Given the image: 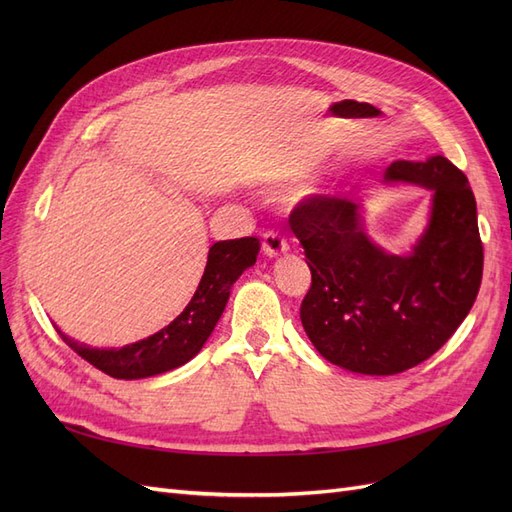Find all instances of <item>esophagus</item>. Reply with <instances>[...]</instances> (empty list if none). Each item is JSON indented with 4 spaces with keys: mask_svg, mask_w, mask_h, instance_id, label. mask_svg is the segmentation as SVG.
Returning <instances> with one entry per match:
<instances>
[{
    "mask_svg": "<svg viewBox=\"0 0 512 512\" xmlns=\"http://www.w3.org/2000/svg\"><path fill=\"white\" fill-rule=\"evenodd\" d=\"M262 252H265L269 258L280 256L288 252V241L277 230H267L265 235H262Z\"/></svg>",
    "mask_w": 512,
    "mask_h": 512,
    "instance_id": "obj_1",
    "label": "esophagus"
}]
</instances>
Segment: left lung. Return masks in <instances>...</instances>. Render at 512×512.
Here are the masks:
<instances>
[{
  "instance_id": "obj_1",
  "label": "left lung",
  "mask_w": 512,
  "mask_h": 512,
  "mask_svg": "<svg viewBox=\"0 0 512 512\" xmlns=\"http://www.w3.org/2000/svg\"><path fill=\"white\" fill-rule=\"evenodd\" d=\"M386 181L433 192L431 220L410 256L374 245L361 205L314 194L292 209L312 286L301 322L316 350L367 376L401 374L438 352L470 314L483 280V241L468 177L442 156L393 162Z\"/></svg>"
}]
</instances>
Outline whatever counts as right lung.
Wrapping results in <instances>:
<instances>
[{
  "instance_id": "obj_1",
  "label": "right lung",
  "mask_w": 512,
  "mask_h": 512,
  "mask_svg": "<svg viewBox=\"0 0 512 512\" xmlns=\"http://www.w3.org/2000/svg\"><path fill=\"white\" fill-rule=\"evenodd\" d=\"M258 252V237L213 243L203 280H200L192 301L185 305L183 312L168 327L147 339H141V342L123 348L100 350L74 342L59 329L57 333L81 359L111 378L138 380L177 369L205 346L228 303L232 284L239 280V275L245 269L254 265Z\"/></svg>"
}]
</instances>
